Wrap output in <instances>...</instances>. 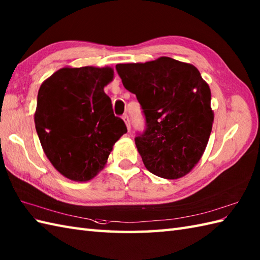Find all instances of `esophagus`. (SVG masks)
<instances>
[{
    "label": "esophagus",
    "mask_w": 260,
    "mask_h": 260,
    "mask_svg": "<svg viewBox=\"0 0 260 260\" xmlns=\"http://www.w3.org/2000/svg\"><path fill=\"white\" fill-rule=\"evenodd\" d=\"M123 119H124V121H125V124H126V126H127V129H128V131H131V123H129V118H128V115H127V114H125V115L123 116Z\"/></svg>",
    "instance_id": "esophagus-1"
}]
</instances>
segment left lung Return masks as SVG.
Here are the masks:
<instances>
[{
	"mask_svg": "<svg viewBox=\"0 0 260 260\" xmlns=\"http://www.w3.org/2000/svg\"><path fill=\"white\" fill-rule=\"evenodd\" d=\"M116 70L136 95L146 128L135 137L151 173L179 179L200 161L212 129L211 91L190 63L161 57L145 63H119Z\"/></svg>",
	"mask_w": 260,
	"mask_h": 260,
	"instance_id": "left-lung-1",
	"label": "left lung"
}]
</instances>
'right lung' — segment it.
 Returning <instances> with one entry per match:
<instances>
[{"instance_id": "add662e5", "label": "right lung", "mask_w": 260, "mask_h": 260, "mask_svg": "<svg viewBox=\"0 0 260 260\" xmlns=\"http://www.w3.org/2000/svg\"><path fill=\"white\" fill-rule=\"evenodd\" d=\"M113 77L109 67L62 68L39 89L35 114L39 140L49 161L70 180L92 179L127 132L104 91Z\"/></svg>"}]
</instances>
